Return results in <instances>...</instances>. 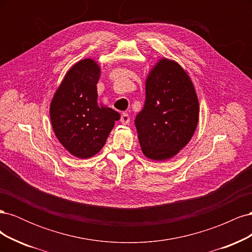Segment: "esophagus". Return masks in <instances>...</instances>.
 I'll return each instance as SVG.
<instances>
[{"label":"esophagus","instance_id":"34e87169","mask_svg":"<svg viewBox=\"0 0 252 252\" xmlns=\"http://www.w3.org/2000/svg\"><path fill=\"white\" fill-rule=\"evenodd\" d=\"M129 122H130V117H129L128 113H123L121 116V123L123 125H127Z\"/></svg>","mask_w":252,"mask_h":252}]
</instances>
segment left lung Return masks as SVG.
I'll use <instances>...</instances> for the list:
<instances>
[{"label":"left lung","instance_id":"left-lung-1","mask_svg":"<svg viewBox=\"0 0 252 252\" xmlns=\"http://www.w3.org/2000/svg\"><path fill=\"white\" fill-rule=\"evenodd\" d=\"M143 109L135 118L144 156L165 161L191 140L199 122V100L187 71L173 60L162 58L151 68Z\"/></svg>","mask_w":252,"mask_h":252}]
</instances>
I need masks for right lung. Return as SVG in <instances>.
Segmentation results:
<instances>
[{"mask_svg": "<svg viewBox=\"0 0 252 252\" xmlns=\"http://www.w3.org/2000/svg\"><path fill=\"white\" fill-rule=\"evenodd\" d=\"M101 67L94 59L72 65L50 103L51 126L59 142L75 158L96 155L106 143L120 113L97 104Z\"/></svg>", "mask_w": 252, "mask_h": 252, "instance_id": "1", "label": "right lung"}]
</instances>
